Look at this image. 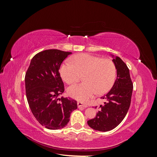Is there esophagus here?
Wrapping results in <instances>:
<instances>
[{"label":"esophagus","mask_w":157,"mask_h":157,"mask_svg":"<svg viewBox=\"0 0 157 157\" xmlns=\"http://www.w3.org/2000/svg\"><path fill=\"white\" fill-rule=\"evenodd\" d=\"M77 105H78V107H84V108H86V107H88L86 105H85V104H84L82 102H77Z\"/></svg>","instance_id":"esophagus-1"}]
</instances>
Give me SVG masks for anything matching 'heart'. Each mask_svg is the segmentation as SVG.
<instances>
[{
  "instance_id": "1",
  "label": "heart",
  "mask_w": 157,
  "mask_h": 157,
  "mask_svg": "<svg viewBox=\"0 0 157 157\" xmlns=\"http://www.w3.org/2000/svg\"><path fill=\"white\" fill-rule=\"evenodd\" d=\"M71 64L65 62L60 68V75L69 84L78 82L83 75L84 82L68 88L70 96L80 101H86L96 93H106L115 82L116 67L109 59H101L89 54H78L71 58Z\"/></svg>"
}]
</instances>
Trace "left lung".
<instances>
[{
    "label": "left lung",
    "instance_id": "8db88e82",
    "mask_svg": "<svg viewBox=\"0 0 157 157\" xmlns=\"http://www.w3.org/2000/svg\"><path fill=\"white\" fill-rule=\"evenodd\" d=\"M112 56L117 69V79L110 91L101 98L106 99V102L98 107L96 117L87 122L90 128L100 132L111 130L119 124L126 115L131 103L133 83L129 69L119 57Z\"/></svg>",
    "mask_w": 157,
    "mask_h": 157
}]
</instances>
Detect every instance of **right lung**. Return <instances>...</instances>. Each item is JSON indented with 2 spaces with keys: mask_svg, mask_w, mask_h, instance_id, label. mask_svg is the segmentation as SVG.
<instances>
[{
  "mask_svg": "<svg viewBox=\"0 0 157 157\" xmlns=\"http://www.w3.org/2000/svg\"><path fill=\"white\" fill-rule=\"evenodd\" d=\"M72 53L56 49L42 51L32 58L25 77V92L32 113L40 124L50 130L65 127L71 113L77 109L75 99L61 97L64 84L59 69Z\"/></svg>",
  "mask_w": 157,
  "mask_h": 157,
  "instance_id": "right-lung-1",
  "label": "right lung"
}]
</instances>
